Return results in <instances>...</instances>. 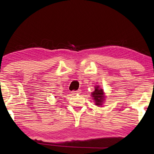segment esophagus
Returning a JSON list of instances; mask_svg holds the SVG:
<instances>
[{"label": "esophagus", "mask_w": 154, "mask_h": 154, "mask_svg": "<svg viewBox=\"0 0 154 154\" xmlns=\"http://www.w3.org/2000/svg\"><path fill=\"white\" fill-rule=\"evenodd\" d=\"M81 90H77V91H74L73 92H72V94H80V91Z\"/></svg>", "instance_id": "esophagus-1"}]
</instances>
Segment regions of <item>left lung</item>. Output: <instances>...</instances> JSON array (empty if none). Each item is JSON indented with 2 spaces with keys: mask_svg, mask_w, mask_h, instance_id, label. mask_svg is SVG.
I'll use <instances>...</instances> for the list:
<instances>
[{
  "mask_svg": "<svg viewBox=\"0 0 154 154\" xmlns=\"http://www.w3.org/2000/svg\"><path fill=\"white\" fill-rule=\"evenodd\" d=\"M91 95L95 105L100 107L105 101V94L103 89L101 88L99 85L95 86V90L93 92H91Z\"/></svg>",
  "mask_w": 154,
  "mask_h": 154,
  "instance_id": "obj_1",
  "label": "left lung"
}]
</instances>
